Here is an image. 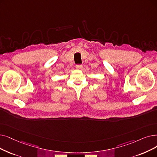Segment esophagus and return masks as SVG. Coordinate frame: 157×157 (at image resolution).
Masks as SVG:
<instances>
[{
  "label": "esophagus",
  "instance_id": "1",
  "mask_svg": "<svg viewBox=\"0 0 157 157\" xmlns=\"http://www.w3.org/2000/svg\"><path fill=\"white\" fill-rule=\"evenodd\" d=\"M82 67H83V65H81V64H78V65H76V69H81V68H82Z\"/></svg>",
  "mask_w": 157,
  "mask_h": 157
}]
</instances>
